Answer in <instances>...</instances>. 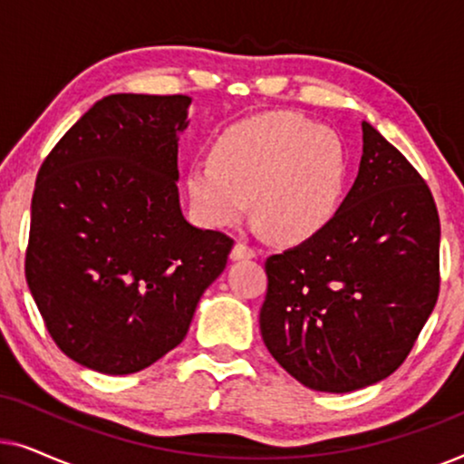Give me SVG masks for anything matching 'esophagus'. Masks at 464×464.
<instances>
[{
	"mask_svg": "<svg viewBox=\"0 0 464 464\" xmlns=\"http://www.w3.org/2000/svg\"><path fill=\"white\" fill-rule=\"evenodd\" d=\"M256 256H257V251L246 243H237V245H234L232 253H230V257L234 259V262H240V259H251Z\"/></svg>",
	"mask_w": 464,
	"mask_h": 464,
	"instance_id": "1",
	"label": "esophagus"
}]
</instances>
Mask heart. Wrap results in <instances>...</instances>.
I'll return each instance as SVG.
<instances>
[{"instance_id": "b5f03b06", "label": "heart", "mask_w": 464, "mask_h": 464, "mask_svg": "<svg viewBox=\"0 0 464 464\" xmlns=\"http://www.w3.org/2000/svg\"><path fill=\"white\" fill-rule=\"evenodd\" d=\"M344 177V145L332 129L275 111L227 126L213 143V158L189 167L186 188L207 226L238 224L256 196V213L266 227L297 243L334 218Z\"/></svg>"}]
</instances>
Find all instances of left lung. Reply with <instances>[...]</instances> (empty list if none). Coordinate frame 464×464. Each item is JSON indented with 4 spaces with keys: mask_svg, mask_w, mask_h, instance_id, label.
Wrapping results in <instances>:
<instances>
[{
    "mask_svg": "<svg viewBox=\"0 0 464 464\" xmlns=\"http://www.w3.org/2000/svg\"><path fill=\"white\" fill-rule=\"evenodd\" d=\"M359 175L327 226L266 259L264 344L313 391L351 392L408 357L440 294V215L418 170L370 122Z\"/></svg>",
    "mask_w": 464,
    "mask_h": 464,
    "instance_id": "1",
    "label": "left lung"
}]
</instances>
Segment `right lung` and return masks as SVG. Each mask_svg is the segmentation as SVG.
Segmentation results:
<instances>
[{
    "mask_svg": "<svg viewBox=\"0 0 464 464\" xmlns=\"http://www.w3.org/2000/svg\"><path fill=\"white\" fill-rule=\"evenodd\" d=\"M186 94H110L44 160L24 276L56 346L88 370L141 372L186 338L234 240L179 205Z\"/></svg>",
    "mask_w": 464,
    "mask_h": 464,
    "instance_id": "right-lung-1",
    "label": "right lung"
}]
</instances>
